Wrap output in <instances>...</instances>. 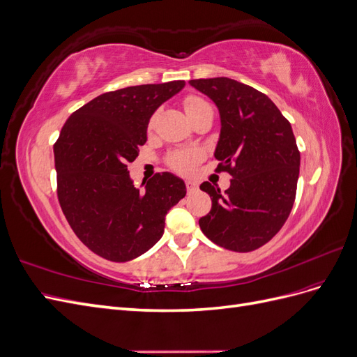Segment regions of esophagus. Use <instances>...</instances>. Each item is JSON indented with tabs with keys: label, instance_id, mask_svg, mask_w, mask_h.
Listing matches in <instances>:
<instances>
[{
	"label": "esophagus",
	"instance_id": "34e87169",
	"mask_svg": "<svg viewBox=\"0 0 357 357\" xmlns=\"http://www.w3.org/2000/svg\"><path fill=\"white\" fill-rule=\"evenodd\" d=\"M186 189H188V193H192L197 190V183L193 180H186Z\"/></svg>",
	"mask_w": 357,
	"mask_h": 357
}]
</instances>
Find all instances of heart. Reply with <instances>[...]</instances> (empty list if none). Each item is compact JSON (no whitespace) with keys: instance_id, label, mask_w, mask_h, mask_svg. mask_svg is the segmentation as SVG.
<instances>
[{"instance_id":"heart-1","label":"heart","mask_w":357,"mask_h":357,"mask_svg":"<svg viewBox=\"0 0 357 357\" xmlns=\"http://www.w3.org/2000/svg\"><path fill=\"white\" fill-rule=\"evenodd\" d=\"M205 105L208 104L204 100L198 98V96H188V98L183 101V107H185V112L189 116V119L195 113H198ZM153 121H155L153 117L150 119V123H149L150 126L153 125ZM198 160H199V152L198 150L190 149V150H180V152L172 153L168 158V164L172 169H176L178 172H189L193 167H195Z\"/></svg>"}]
</instances>
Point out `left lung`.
<instances>
[{"mask_svg": "<svg viewBox=\"0 0 357 357\" xmlns=\"http://www.w3.org/2000/svg\"><path fill=\"white\" fill-rule=\"evenodd\" d=\"M220 113L214 158L228 171L225 193L204 181L211 210L199 219L204 235L234 252L266 244L287 220L296 195L301 155L287 119L262 92L228 77L190 80Z\"/></svg>", "mask_w": 357, "mask_h": 357, "instance_id": "left-lung-1", "label": "left lung"}]
</instances>
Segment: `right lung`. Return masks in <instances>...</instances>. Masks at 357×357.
Masks as SVG:
<instances>
[{
  "instance_id": "obj_1",
  "label": "right lung",
  "mask_w": 357,
  "mask_h": 357,
  "mask_svg": "<svg viewBox=\"0 0 357 357\" xmlns=\"http://www.w3.org/2000/svg\"><path fill=\"white\" fill-rule=\"evenodd\" d=\"M185 80L139 84L96 96L74 112L53 147L61 208L80 241L113 262H126L164 235L165 215L186 195L185 181L158 172L134 186L126 164L147 142L150 117Z\"/></svg>"
}]
</instances>
